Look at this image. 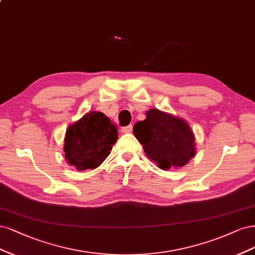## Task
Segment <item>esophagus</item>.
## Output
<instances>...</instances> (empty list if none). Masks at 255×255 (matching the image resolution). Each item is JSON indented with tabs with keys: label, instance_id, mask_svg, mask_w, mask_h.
Here are the masks:
<instances>
[{
	"label": "esophagus",
	"instance_id": "obj_1",
	"mask_svg": "<svg viewBox=\"0 0 255 255\" xmlns=\"http://www.w3.org/2000/svg\"><path fill=\"white\" fill-rule=\"evenodd\" d=\"M131 131H132V125H128L126 127H123L122 128V132L123 133H129V132H131Z\"/></svg>",
	"mask_w": 255,
	"mask_h": 255
}]
</instances>
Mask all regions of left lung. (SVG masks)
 <instances>
[{
    "label": "left lung",
    "mask_w": 255,
    "mask_h": 255,
    "mask_svg": "<svg viewBox=\"0 0 255 255\" xmlns=\"http://www.w3.org/2000/svg\"><path fill=\"white\" fill-rule=\"evenodd\" d=\"M133 133L160 168L182 167L195 155V136L187 123L158 109L135 123Z\"/></svg>",
    "instance_id": "1"
}]
</instances>
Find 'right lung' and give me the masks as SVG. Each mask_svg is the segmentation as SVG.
Here are the masks:
<instances>
[{
  "label": "right lung",
  "mask_w": 255,
  "mask_h": 255,
  "mask_svg": "<svg viewBox=\"0 0 255 255\" xmlns=\"http://www.w3.org/2000/svg\"><path fill=\"white\" fill-rule=\"evenodd\" d=\"M118 141V130L102 112L91 111L71 125L64 137V157L78 170L96 168Z\"/></svg>",
  "instance_id": "add662e5"
}]
</instances>
